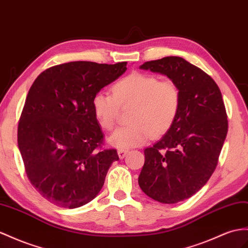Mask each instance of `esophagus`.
Listing matches in <instances>:
<instances>
[{
  "instance_id": "esophagus-1",
  "label": "esophagus",
  "mask_w": 248,
  "mask_h": 248,
  "mask_svg": "<svg viewBox=\"0 0 248 248\" xmlns=\"http://www.w3.org/2000/svg\"><path fill=\"white\" fill-rule=\"evenodd\" d=\"M129 153L128 150H124V149H119L117 151V154H118V157L120 158V159H123V158L125 157V155Z\"/></svg>"
}]
</instances>
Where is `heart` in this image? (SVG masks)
I'll use <instances>...</instances> for the list:
<instances>
[{"label": "heart", "instance_id": "heart-1", "mask_svg": "<svg viewBox=\"0 0 248 248\" xmlns=\"http://www.w3.org/2000/svg\"><path fill=\"white\" fill-rule=\"evenodd\" d=\"M112 94L97 92L92 99V110L99 125L114 129L119 107L133 106L131 124L118 129L109 137V143L118 149L139 147L153 136L170 130L178 116L181 93L173 80H160L155 75L133 72L112 87Z\"/></svg>", "mask_w": 248, "mask_h": 248}]
</instances>
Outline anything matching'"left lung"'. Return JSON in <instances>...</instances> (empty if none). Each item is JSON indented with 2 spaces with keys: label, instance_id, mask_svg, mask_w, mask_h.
Returning a JSON list of instances; mask_svg holds the SVG:
<instances>
[{
  "label": "left lung",
  "instance_id": "8db88e82",
  "mask_svg": "<svg viewBox=\"0 0 248 248\" xmlns=\"http://www.w3.org/2000/svg\"><path fill=\"white\" fill-rule=\"evenodd\" d=\"M141 70L166 75L178 86L180 110L155 144L144 149L138 177L142 192L173 204L192 197L211 178L227 134V115L215 80L179 56L144 62Z\"/></svg>",
  "mask_w": 248,
  "mask_h": 248
}]
</instances>
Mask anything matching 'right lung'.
I'll list each match as a JSON object with an SVG mask.
<instances>
[{
	"label": "right lung",
	"mask_w": 248,
	"mask_h": 248,
	"mask_svg": "<svg viewBox=\"0 0 248 248\" xmlns=\"http://www.w3.org/2000/svg\"><path fill=\"white\" fill-rule=\"evenodd\" d=\"M126 70L71 62L42 72L31 86L17 126V145L35 189L53 204L76 208L97 196L116 150H99L104 133L92 99Z\"/></svg>",
	"instance_id": "obj_1"
}]
</instances>
